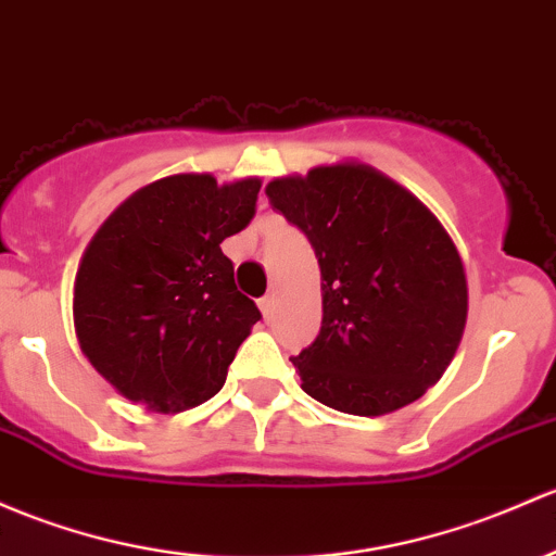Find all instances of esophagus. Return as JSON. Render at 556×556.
I'll return each mask as SVG.
<instances>
[{
  "instance_id": "34e87169",
  "label": "esophagus",
  "mask_w": 556,
  "mask_h": 556,
  "mask_svg": "<svg viewBox=\"0 0 556 556\" xmlns=\"http://www.w3.org/2000/svg\"><path fill=\"white\" fill-rule=\"evenodd\" d=\"M274 303H277V298H274V293H268V295L261 298L263 317H271V314H274Z\"/></svg>"
}]
</instances>
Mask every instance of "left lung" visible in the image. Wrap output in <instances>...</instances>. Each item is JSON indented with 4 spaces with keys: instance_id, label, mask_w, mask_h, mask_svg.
<instances>
[{
    "instance_id": "left-lung-1",
    "label": "left lung",
    "mask_w": 556,
    "mask_h": 556,
    "mask_svg": "<svg viewBox=\"0 0 556 556\" xmlns=\"http://www.w3.org/2000/svg\"><path fill=\"white\" fill-rule=\"evenodd\" d=\"M268 204L312 242L323 330L293 356L301 389L349 416L410 405L453 362L469 314L464 261L437 215L362 162L266 186Z\"/></svg>"
}]
</instances>
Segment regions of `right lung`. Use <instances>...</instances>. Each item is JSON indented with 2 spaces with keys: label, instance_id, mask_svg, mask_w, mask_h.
Masks as SVG:
<instances>
[{
  "label": "right lung",
  "instance_id": "add662e5",
  "mask_svg": "<svg viewBox=\"0 0 556 556\" xmlns=\"http://www.w3.org/2000/svg\"><path fill=\"white\" fill-rule=\"evenodd\" d=\"M258 191V178L167 175L127 197L90 239L74 279V330L122 396L180 413L218 394L261 319L220 242L253 220Z\"/></svg>",
  "mask_w": 556,
  "mask_h": 556
}]
</instances>
